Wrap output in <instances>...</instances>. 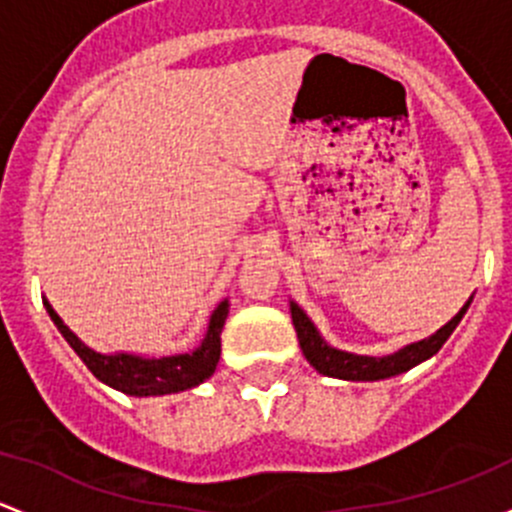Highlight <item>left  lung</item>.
Here are the masks:
<instances>
[{"mask_svg":"<svg viewBox=\"0 0 512 512\" xmlns=\"http://www.w3.org/2000/svg\"><path fill=\"white\" fill-rule=\"evenodd\" d=\"M468 305H471V298H468V303L453 315L444 328H439L434 335L424 337V340L419 342H412V345L402 347V350L387 357L352 355V352L330 347L328 342L320 337L318 328L310 323L308 315H305L295 303H291V318H293L295 333H298L300 350H303L305 360H308L320 374H325V377L347 379V382H377V379H387V377H394V374L412 370V367L419 365V362L434 357L436 352L441 350V345L449 340L453 330H456V325L461 323Z\"/></svg>","mask_w":512,"mask_h":512,"instance_id":"obj_1","label":"left lung"}]
</instances>
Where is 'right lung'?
<instances>
[{
  "label": "right lung",
  "mask_w": 512,
  "mask_h": 512,
  "mask_svg": "<svg viewBox=\"0 0 512 512\" xmlns=\"http://www.w3.org/2000/svg\"><path fill=\"white\" fill-rule=\"evenodd\" d=\"M44 305L59 333L66 337L68 345L81 357L83 365L93 372V377L108 387L118 389V392L130 394V397H162V394L184 392V389L197 387L204 379L212 377L221 355V330H224L226 315H229V300H221L209 318V328L202 345L194 347L192 352L170 357H140L130 355V352L103 355V352L91 350L86 342H81L68 330V325H63L59 313L51 308L46 298Z\"/></svg>",
  "instance_id": "obj_1"
}]
</instances>
